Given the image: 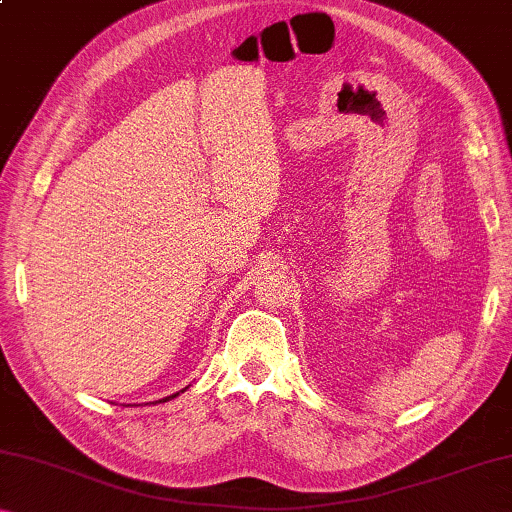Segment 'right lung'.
Listing matches in <instances>:
<instances>
[{"mask_svg":"<svg viewBox=\"0 0 512 512\" xmlns=\"http://www.w3.org/2000/svg\"><path fill=\"white\" fill-rule=\"evenodd\" d=\"M176 396H178V393H174V396H167V398H162V403H167L169 398H176Z\"/></svg>","mask_w":512,"mask_h":512,"instance_id":"add662e5","label":"right lung"}]
</instances>
